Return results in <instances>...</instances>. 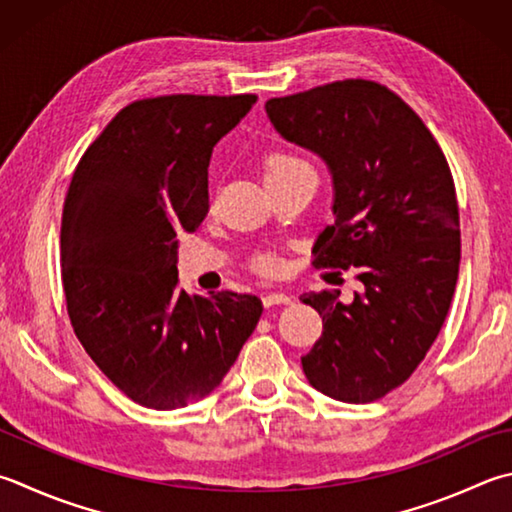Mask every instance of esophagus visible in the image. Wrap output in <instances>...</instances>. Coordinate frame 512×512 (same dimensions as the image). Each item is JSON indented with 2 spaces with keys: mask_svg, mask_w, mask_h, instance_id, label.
I'll use <instances>...</instances> for the list:
<instances>
[{
  "mask_svg": "<svg viewBox=\"0 0 512 512\" xmlns=\"http://www.w3.org/2000/svg\"><path fill=\"white\" fill-rule=\"evenodd\" d=\"M292 301H294V298L289 296V294H285V292H267L263 296V303L267 307H272V305H289Z\"/></svg>",
  "mask_w": 512,
  "mask_h": 512,
  "instance_id": "34e87169",
  "label": "esophagus"
}]
</instances>
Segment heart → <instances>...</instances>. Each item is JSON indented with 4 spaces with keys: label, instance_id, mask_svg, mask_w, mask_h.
I'll list each match as a JSON object with an SVG mask.
<instances>
[{
    "label": "heart",
    "instance_id": "obj_1",
    "mask_svg": "<svg viewBox=\"0 0 512 512\" xmlns=\"http://www.w3.org/2000/svg\"><path fill=\"white\" fill-rule=\"evenodd\" d=\"M301 171H312L310 165L303 158H298L296 153H289L283 149H274L265 153L263 158V176L265 182L283 180L287 176ZM254 269L260 274H278L283 269V258L274 252H263L254 258Z\"/></svg>",
    "mask_w": 512,
    "mask_h": 512
}]
</instances>
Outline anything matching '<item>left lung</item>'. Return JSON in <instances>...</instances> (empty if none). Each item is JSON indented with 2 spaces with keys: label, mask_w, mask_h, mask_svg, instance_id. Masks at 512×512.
<instances>
[{
  "label": "left lung",
  "mask_w": 512,
  "mask_h": 512,
  "mask_svg": "<svg viewBox=\"0 0 512 512\" xmlns=\"http://www.w3.org/2000/svg\"><path fill=\"white\" fill-rule=\"evenodd\" d=\"M274 129L325 160L334 223L314 265L356 267L363 292H310L323 334L301 363L318 392L370 403L417 370L446 321L461 258L455 182L435 136L388 86L341 80L267 100Z\"/></svg>",
  "instance_id": "1"
}]
</instances>
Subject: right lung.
Masks as SVG:
<instances>
[{
    "label": "right lung",
    "instance_id": "right-lung-1",
    "mask_svg": "<svg viewBox=\"0 0 512 512\" xmlns=\"http://www.w3.org/2000/svg\"><path fill=\"white\" fill-rule=\"evenodd\" d=\"M256 95H162L131 102L77 162L62 214V285L77 339L144 408L214 392L252 336V294L178 289V234L209 211L216 142Z\"/></svg>",
    "mask_w": 512,
    "mask_h": 512
}]
</instances>
